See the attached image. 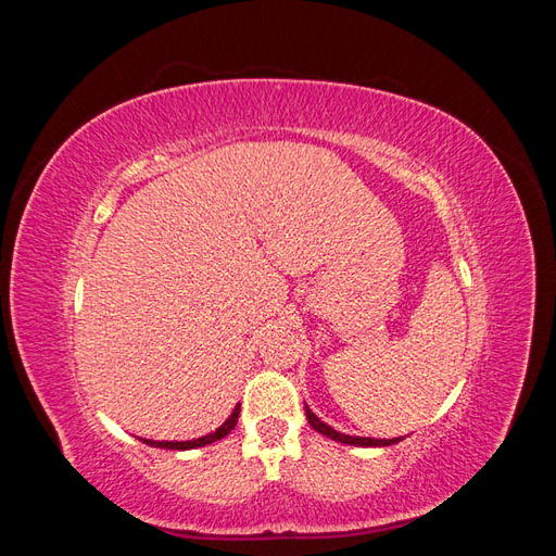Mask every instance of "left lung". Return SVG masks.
<instances>
[{
	"label": "left lung",
	"instance_id": "1",
	"mask_svg": "<svg viewBox=\"0 0 556 556\" xmlns=\"http://www.w3.org/2000/svg\"><path fill=\"white\" fill-rule=\"evenodd\" d=\"M306 417H308V425L317 431L327 435V439L331 441H339V443H345V445H357V447H384V445H394L403 439H362V435H348V433H341L331 429L327 422H323L308 406H306Z\"/></svg>",
	"mask_w": 556,
	"mask_h": 556
}]
</instances>
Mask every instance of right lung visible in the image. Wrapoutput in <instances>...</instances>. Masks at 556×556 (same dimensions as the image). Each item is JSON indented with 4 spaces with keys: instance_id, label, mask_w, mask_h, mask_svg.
Here are the masks:
<instances>
[{
    "instance_id": "1",
    "label": "right lung",
    "mask_w": 556,
    "mask_h": 556,
    "mask_svg": "<svg viewBox=\"0 0 556 556\" xmlns=\"http://www.w3.org/2000/svg\"><path fill=\"white\" fill-rule=\"evenodd\" d=\"M239 413H241V403H237V408L231 410V415L225 419L223 427H217L213 433L208 435H201V439H192V441H150V439H143L146 445L150 447H162V450H194V447H204V445H211L215 441L225 439V435L237 427V419H239Z\"/></svg>"
}]
</instances>
